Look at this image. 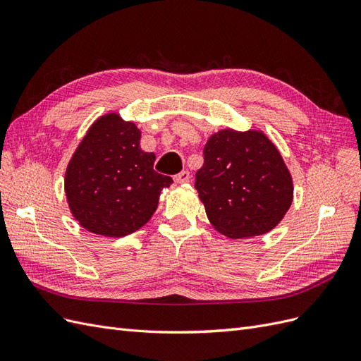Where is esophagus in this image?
<instances>
[{"instance_id":"34e87169","label":"esophagus","mask_w":361,"mask_h":361,"mask_svg":"<svg viewBox=\"0 0 361 361\" xmlns=\"http://www.w3.org/2000/svg\"><path fill=\"white\" fill-rule=\"evenodd\" d=\"M190 180V171L188 170H182L174 176V182L176 183H187Z\"/></svg>"}]
</instances>
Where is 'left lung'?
<instances>
[{
	"label": "left lung",
	"mask_w": 361,
	"mask_h": 361,
	"mask_svg": "<svg viewBox=\"0 0 361 361\" xmlns=\"http://www.w3.org/2000/svg\"><path fill=\"white\" fill-rule=\"evenodd\" d=\"M195 190L207 220L226 238L271 232L293 200V180L277 146L260 129H220L207 138Z\"/></svg>",
	"instance_id": "8db88e82"
}]
</instances>
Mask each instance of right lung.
<instances>
[{"instance_id": "obj_1", "label": "right lung", "mask_w": 361, "mask_h": 361, "mask_svg": "<svg viewBox=\"0 0 361 361\" xmlns=\"http://www.w3.org/2000/svg\"><path fill=\"white\" fill-rule=\"evenodd\" d=\"M141 130L118 113L97 117L64 173L71 214L87 232L122 238L157 211L173 179L154 170L155 154L140 147Z\"/></svg>"}]
</instances>
